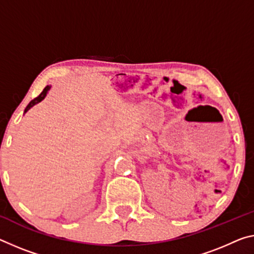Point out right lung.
<instances>
[{
	"mask_svg": "<svg viewBox=\"0 0 254 254\" xmlns=\"http://www.w3.org/2000/svg\"><path fill=\"white\" fill-rule=\"evenodd\" d=\"M50 89H51V86H46L45 88H44V90L42 91V94H40V95L38 96V97H36L35 99L31 100V102H30L29 104H28V106L26 107V110H25V113H27L28 111H29L31 107H34V106L36 105V104H38V103L42 102V100L47 96V94H48V91H50Z\"/></svg>",
	"mask_w": 254,
	"mask_h": 254,
	"instance_id": "add662e5",
	"label": "right lung"
}]
</instances>
